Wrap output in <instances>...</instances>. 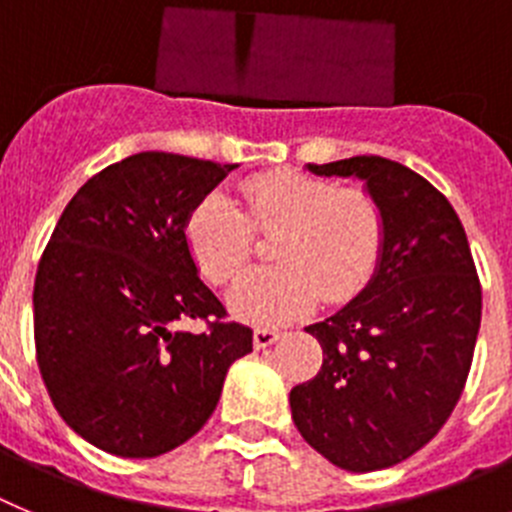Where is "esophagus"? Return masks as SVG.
<instances>
[{"instance_id":"obj_1","label":"esophagus","mask_w":512,"mask_h":512,"mask_svg":"<svg viewBox=\"0 0 512 512\" xmlns=\"http://www.w3.org/2000/svg\"><path fill=\"white\" fill-rule=\"evenodd\" d=\"M278 339H280V331L275 329H255V334H252V344H255V349L270 347V344H275Z\"/></svg>"}]
</instances>
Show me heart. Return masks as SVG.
<instances>
[{
    "label": "heart",
    "mask_w": 512,
    "mask_h": 512,
    "mask_svg": "<svg viewBox=\"0 0 512 512\" xmlns=\"http://www.w3.org/2000/svg\"><path fill=\"white\" fill-rule=\"evenodd\" d=\"M270 245L273 267L245 275L229 306L252 324H283L319 301L344 303L370 283L385 247V211L362 188H339L298 170L265 173L242 183V209L227 193H209L186 222V242L201 273L227 285Z\"/></svg>",
    "instance_id": "b5f03b06"
}]
</instances>
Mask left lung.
<instances>
[{
    "label": "left lung",
    "mask_w": 512,
    "mask_h": 512,
    "mask_svg": "<svg viewBox=\"0 0 512 512\" xmlns=\"http://www.w3.org/2000/svg\"><path fill=\"white\" fill-rule=\"evenodd\" d=\"M365 181L385 211V247L370 283L308 326L324 365L290 390L303 439L349 472L388 469L439 434L467 382L482 288L457 211L411 168L357 155L306 165Z\"/></svg>",
    "instance_id": "obj_1"
}]
</instances>
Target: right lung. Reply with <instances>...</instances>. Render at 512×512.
Masks as SVG:
<instances>
[{"mask_svg":"<svg viewBox=\"0 0 512 512\" xmlns=\"http://www.w3.org/2000/svg\"><path fill=\"white\" fill-rule=\"evenodd\" d=\"M237 165L137 153L78 188L40 257L32 308L40 375L81 439L127 459L199 434L252 329L199 278L186 222ZM207 321L201 335L178 330Z\"/></svg>","mask_w":512,"mask_h":512,"instance_id":"right-lung-1","label":"right lung"}]
</instances>
